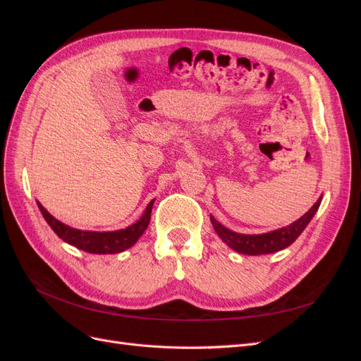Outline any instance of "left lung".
Listing matches in <instances>:
<instances>
[{
    "label": "left lung",
    "instance_id": "obj_1",
    "mask_svg": "<svg viewBox=\"0 0 361 361\" xmlns=\"http://www.w3.org/2000/svg\"><path fill=\"white\" fill-rule=\"evenodd\" d=\"M321 204V199L316 202L309 212H305L300 220L292 223L288 227L279 228V231L264 233V235H241L228 231L223 224L218 223L214 216H211V223L215 228L216 235L220 236L223 241L231 247L232 250L238 251V253L250 255V256H257V255H268V253H276L283 248L289 247L295 239H297L302 231L310 223L314 212L318 211Z\"/></svg>",
    "mask_w": 361,
    "mask_h": 361
}]
</instances>
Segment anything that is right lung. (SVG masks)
<instances>
[{
  "label": "right lung",
  "mask_w": 361,
  "mask_h": 361,
  "mask_svg": "<svg viewBox=\"0 0 361 361\" xmlns=\"http://www.w3.org/2000/svg\"><path fill=\"white\" fill-rule=\"evenodd\" d=\"M37 206L43 218H45L47 223L51 226L52 231L56 232L57 236L61 238L64 243H68L82 251H87V253L114 255V253H120V251H125L129 247H133L138 241V238L145 233L150 221L154 200L147 204L143 216H141L137 223L123 228V231H116V232L78 231V228H72L66 224H63L61 221L56 220V218H54L39 202H37Z\"/></svg>",
  "instance_id": "obj_1"
}]
</instances>
